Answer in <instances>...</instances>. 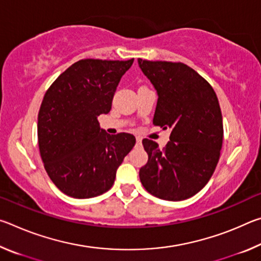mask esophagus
<instances>
[{
	"label": "esophagus",
	"instance_id": "esophagus-1",
	"mask_svg": "<svg viewBox=\"0 0 261 261\" xmlns=\"http://www.w3.org/2000/svg\"><path fill=\"white\" fill-rule=\"evenodd\" d=\"M141 145V138L140 137H136V146H140Z\"/></svg>",
	"mask_w": 261,
	"mask_h": 261
}]
</instances>
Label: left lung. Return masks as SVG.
Segmentation results:
<instances>
[{
  "instance_id": "1",
  "label": "left lung",
  "mask_w": 261,
  "mask_h": 261,
  "mask_svg": "<svg viewBox=\"0 0 261 261\" xmlns=\"http://www.w3.org/2000/svg\"><path fill=\"white\" fill-rule=\"evenodd\" d=\"M138 65L158 94L153 124L170 130L163 149L143 140L148 161L139 170L140 182L160 199L185 200L205 187L219 162L223 123L218 96L180 62L138 59Z\"/></svg>"
}]
</instances>
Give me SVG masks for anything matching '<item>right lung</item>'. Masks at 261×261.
<instances>
[{"label":"right lung","mask_w":261,"mask_h":261,"mask_svg":"<svg viewBox=\"0 0 261 261\" xmlns=\"http://www.w3.org/2000/svg\"><path fill=\"white\" fill-rule=\"evenodd\" d=\"M129 61L81 60L48 88L38 115V141L48 176L62 192L86 199L113 187L116 170L136 144L134 135H109L108 114Z\"/></svg>","instance_id":"1"}]
</instances>
